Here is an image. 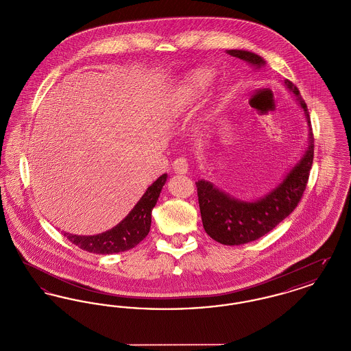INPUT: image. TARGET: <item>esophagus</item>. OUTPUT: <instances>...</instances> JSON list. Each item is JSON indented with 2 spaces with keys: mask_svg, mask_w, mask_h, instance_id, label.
I'll return each instance as SVG.
<instances>
[{
  "mask_svg": "<svg viewBox=\"0 0 351 351\" xmlns=\"http://www.w3.org/2000/svg\"><path fill=\"white\" fill-rule=\"evenodd\" d=\"M172 168L175 171V173H180V175H185L188 172V162L185 158H178L173 163H172Z\"/></svg>",
  "mask_w": 351,
  "mask_h": 351,
  "instance_id": "34e87169",
  "label": "esophagus"
}]
</instances>
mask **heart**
I'll list each match as a JSON object with an SVG mask.
<instances>
[{
	"mask_svg": "<svg viewBox=\"0 0 351 351\" xmlns=\"http://www.w3.org/2000/svg\"><path fill=\"white\" fill-rule=\"evenodd\" d=\"M210 79V72L208 69H201L193 73L186 83L178 90L175 97V108L178 110H184L200 97L204 86Z\"/></svg>",
	"mask_w": 351,
	"mask_h": 351,
	"instance_id": "b5f03b06",
	"label": "heart"
}]
</instances>
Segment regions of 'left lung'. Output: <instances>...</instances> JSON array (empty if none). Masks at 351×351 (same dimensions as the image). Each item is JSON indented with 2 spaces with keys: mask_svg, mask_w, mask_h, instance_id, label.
Returning <instances> with one entry per match:
<instances>
[{
  "mask_svg": "<svg viewBox=\"0 0 351 351\" xmlns=\"http://www.w3.org/2000/svg\"><path fill=\"white\" fill-rule=\"evenodd\" d=\"M226 52L255 69L266 66V60L262 56L250 51L228 50ZM284 85L299 104L306 119L308 146L300 160L285 173L283 180L265 196L252 201L237 199L205 179H200L196 183L204 229L210 238L222 245L238 246L266 235L293 212L305 191L315 149L311 118L299 89L289 80H285Z\"/></svg>",
  "mask_w": 351,
  "mask_h": 351,
  "instance_id": "obj_1",
  "label": "left lung"
}]
</instances>
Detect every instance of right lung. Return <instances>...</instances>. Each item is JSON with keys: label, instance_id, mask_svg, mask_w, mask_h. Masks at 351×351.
Returning a JSON list of instances; mask_svg holds the SVG:
<instances>
[{"label": "right lung", "instance_id": "1", "mask_svg": "<svg viewBox=\"0 0 351 351\" xmlns=\"http://www.w3.org/2000/svg\"><path fill=\"white\" fill-rule=\"evenodd\" d=\"M166 182L167 173H163L151 184L129 215L114 228L96 235H76L63 232L64 237L82 250L93 254H116L133 249L150 232L151 212Z\"/></svg>", "mask_w": 351, "mask_h": 351}]
</instances>
